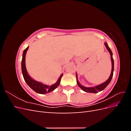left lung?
<instances>
[{
    "label": "left lung",
    "mask_w": 131,
    "mask_h": 131,
    "mask_svg": "<svg viewBox=\"0 0 131 131\" xmlns=\"http://www.w3.org/2000/svg\"><path fill=\"white\" fill-rule=\"evenodd\" d=\"M105 45L106 47L107 50H108V51L111 55V60H112V73H111L110 76L108 80H107L105 82L103 83V84H102L100 85H98V86H95V87H92V88H86V87L82 86L80 84V83H79V82L78 80V76H77V80L78 85L83 91H84L85 92H89V93H97V92H98V91H101L102 90H103L106 88V87L109 85L110 82L111 81V80H112L113 76V72H114V59L113 58V53L112 52V51H111L109 47L108 44H107V43L105 42Z\"/></svg>",
    "instance_id": "1"
}]
</instances>
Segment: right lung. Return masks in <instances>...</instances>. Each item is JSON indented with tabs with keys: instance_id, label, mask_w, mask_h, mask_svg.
Returning <instances> with one entry per match:
<instances>
[{
	"instance_id": "add662e5",
	"label": "right lung",
	"mask_w": 131,
	"mask_h": 131,
	"mask_svg": "<svg viewBox=\"0 0 131 131\" xmlns=\"http://www.w3.org/2000/svg\"><path fill=\"white\" fill-rule=\"evenodd\" d=\"M28 48L29 47H27V48L23 51V53L22 55L21 68H22V72L23 78H24L27 84V85L37 93H40V94H45L46 93L51 92V91H52L55 89H56L59 85V84H60L61 79L62 77L63 76V74H62L60 76V77L59 78L57 82L55 83L54 84L52 85V86H47L41 84L40 82L34 80L33 79H31L29 76L27 72L26 68L25 57H26V54L27 52V51L28 50Z\"/></svg>"
}]
</instances>
